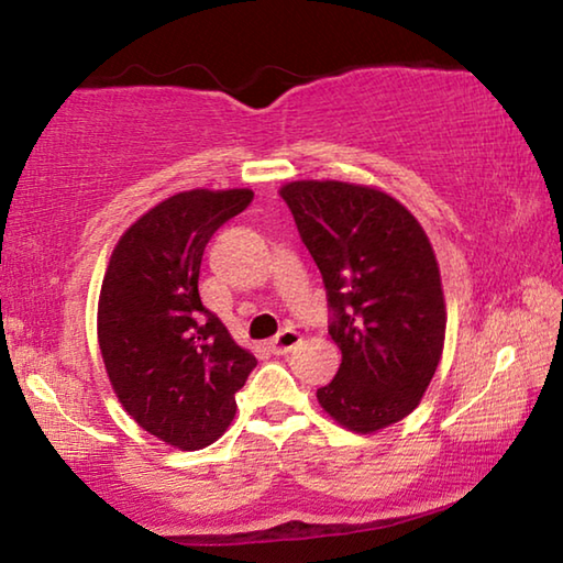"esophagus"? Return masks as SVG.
<instances>
[{
    "label": "esophagus",
    "mask_w": 563,
    "mask_h": 563,
    "mask_svg": "<svg viewBox=\"0 0 563 563\" xmlns=\"http://www.w3.org/2000/svg\"><path fill=\"white\" fill-rule=\"evenodd\" d=\"M298 342H300V332L292 328H285L268 342V350L273 352V355H288V352L298 345Z\"/></svg>",
    "instance_id": "1"
}]
</instances>
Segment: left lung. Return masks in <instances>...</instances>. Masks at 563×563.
Masks as SVG:
<instances>
[{
	"label": "left lung",
	"instance_id": "left-lung-1",
	"mask_svg": "<svg viewBox=\"0 0 563 563\" xmlns=\"http://www.w3.org/2000/svg\"><path fill=\"white\" fill-rule=\"evenodd\" d=\"M278 194L322 273L342 352L318 402L350 432L385 430L419 405L442 360L446 308L430 238L373 186L292 180Z\"/></svg>",
	"mask_w": 563,
	"mask_h": 563
}]
</instances>
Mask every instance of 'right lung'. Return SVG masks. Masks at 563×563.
Segmentation results:
<instances>
[{"label":"right lung","mask_w":563,"mask_h":563,"mask_svg":"<svg viewBox=\"0 0 563 563\" xmlns=\"http://www.w3.org/2000/svg\"><path fill=\"white\" fill-rule=\"evenodd\" d=\"M251 201V188L170 196L126 228L103 273L97 332L113 393L133 422L184 452L228 430L258 362L198 295L208 241Z\"/></svg>","instance_id":"obj_1"}]
</instances>
